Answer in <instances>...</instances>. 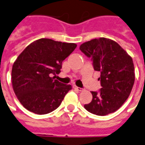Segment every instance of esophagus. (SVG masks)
Listing matches in <instances>:
<instances>
[{"mask_svg":"<svg viewBox=\"0 0 145 145\" xmlns=\"http://www.w3.org/2000/svg\"><path fill=\"white\" fill-rule=\"evenodd\" d=\"M74 88H75V89H76V90H77L78 91H80H80H83V89H82V88H80V87H76V85H75V86H74Z\"/></svg>","mask_w":145,"mask_h":145,"instance_id":"1","label":"esophagus"}]
</instances>
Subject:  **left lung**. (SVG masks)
Instances as JSON below:
<instances>
[{
  "instance_id": "left-lung-1",
  "label": "left lung",
  "mask_w": 145,
  "mask_h": 145,
  "mask_svg": "<svg viewBox=\"0 0 145 145\" xmlns=\"http://www.w3.org/2000/svg\"><path fill=\"white\" fill-rule=\"evenodd\" d=\"M80 51L92 58L94 70L101 72L99 92L91 91V103L84 105L88 112L106 116L120 108L130 96L134 80L133 59L116 42L100 37L84 43Z\"/></svg>"
}]
</instances>
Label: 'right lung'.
Returning <instances> with one entry per match:
<instances>
[{
  "label": "right lung",
  "mask_w": 145,
  "mask_h": 145,
  "mask_svg": "<svg viewBox=\"0 0 145 145\" xmlns=\"http://www.w3.org/2000/svg\"><path fill=\"white\" fill-rule=\"evenodd\" d=\"M77 45L41 38L28 45L12 65V87L27 110L44 115L55 110L72 89L54 80L61 63ZM54 74V77H52Z\"/></svg>",
  "instance_id": "right-lung-1"
}]
</instances>
